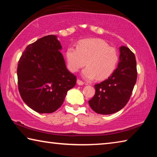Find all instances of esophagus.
I'll return each instance as SVG.
<instances>
[{
    "label": "esophagus",
    "mask_w": 157,
    "mask_h": 157,
    "mask_svg": "<svg viewBox=\"0 0 157 157\" xmlns=\"http://www.w3.org/2000/svg\"><path fill=\"white\" fill-rule=\"evenodd\" d=\"M77 84H78V85H83L84 84V82L82 81L81 79H78V80H77Z\"/></svg>",
    "instance_id": "1"
}]
</instances>
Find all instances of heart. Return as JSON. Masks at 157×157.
<instances>
[{"label": "heart", "instance_id": "b5f03b06", "mask_svg": "<svg viewBox=\"0 0 157 157\" xmlns=\"http://www.w3.org/2000/svg\"><path fill=\"white\" fill-rule=\"evenodd\" d=\"M68 68L77 72L86 64L82 74L85 78L98 80L107 78L115 71L119 55L116 48L100 39H87L79 42L77 48L69 47L66 52Z\"/></svg>", "mask_w": 157, "mask_h": 157}]
</instances>
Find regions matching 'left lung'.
Instances as JSON below:
<instances>
[{"label": "left lung", "instance_id": "left-lung-1", "mask_svg": "<svg viewBox=\"0 0 157 157\" xmlns=\"http://www.w3.org/2000/svg\"><path fill=\"white\" fill-rule=\"evenodd\" d=\"M118 67L112 75L95 84V94L89 101L95 112L108 115L117 112L127 105L137 79L136 57L129 48H120Z\"/></svg>", "mask_w": 157, "mask_h": 157}]
</instances>
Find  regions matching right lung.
<instances>
[{
  "label": "right lung",
  "mask_w": 157,
  "mask_h": 157,
  "mask_svg": "<svg viewBox=\"0 0 157 157\" xmlns=\"http://www.w3.org/2000/svg\"><path fill=\"white\" fill-rule=\"evenodd\" d=\"M55 35L41 37L26 47L17 66L18 89L22 100L39 113H50L63 104L76 77L66 68Z\"/></svg>",
  "instance_id": "obj_1"
}]
</instances>
